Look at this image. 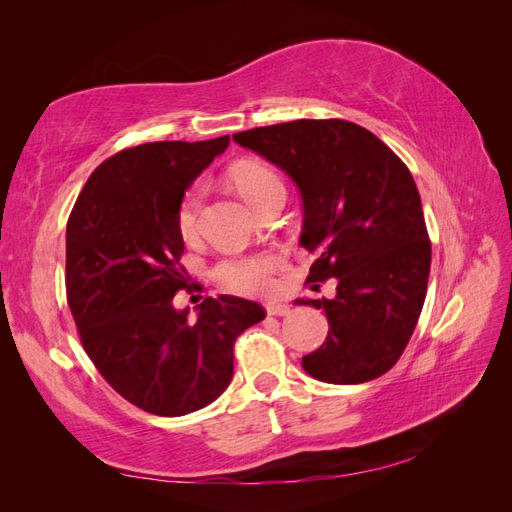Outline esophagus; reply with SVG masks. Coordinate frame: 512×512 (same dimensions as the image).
I'll list each match as a JSON object with an SVG mask.
<instances>
[{
	"mask_svg": "<svg viewBox=\"0 0 512 512\" xmlns=\"http://www.w3.org/2000/svg\"><path fill=\"white\" fill-rule=\"evenodd\" d=\"M267 314L269 316H288L290 305H286V303H267Z\"/></svg>",
	"mask_w": 512,
	"mask_h": 512,
	"instance_id": "obj_1",
	"label": "esophagus"
}]
</instances>
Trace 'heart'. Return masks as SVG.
Segmentation results:
<instances>
[{
  "label": "heart",
  "instance_id": "obj_1",
  "mask_svg": "<svg viewBox=\"0 0 512 512\" xmlns=\"http://www.w3.org/2000/svg\"><path fill=\"white\" fill-rule=\"evenodd\" d=\"M230 179L241 196L258 209L269 196L282 192L284 181L273 168L256 162H243L230 170ZM200 200H203V185L196 183L185 192L179 211H177V226L183 239H192L198 230V211ZM282 258L277 254H252V256H228L218 267H215V277L220 284L232 292L239 294H258L265 292L271 286V275L280 267Z\"/></svg>",
  "mask_w": 512,
  "mask_h": 512
}]
</instances>
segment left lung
I'll use <instances>...</instances> for the list:
<instances>
[{
  "label": "left lung",
  "instance_id": "8db88e82",
  "mask_svg": "<svg viewBox=\"0 0 512 512\" xmlns=\"http://www.w3.org/2000/svg\"><path fill=\"white\" fill-rule=\"evenodd\" d=\"M232 141L280 166L303 198L299 243L314 254L307 282L335 280L329 335L303 356L309 376L361 384L386 374L421 316L431 267L421 196L408 166L376 134L344 119H299Z\"/></svg>",
  "mask_w": 512,
  "mask_h": 512
}]
</instances>
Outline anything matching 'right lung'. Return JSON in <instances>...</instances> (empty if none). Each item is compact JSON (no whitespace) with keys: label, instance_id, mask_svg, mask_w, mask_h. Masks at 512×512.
I'll use <instances>...</instances> for the list:
<instances>
[{"label":"right lung","instance_id":"right-lung-1","mask_svg":"<svg viewBox=\"0 0 512 512\" xmlns=\"http://www.w3.org/2000/svg\"><path fill=\"white\" fill-rule=\"evenodd\" d=\"M228 143L220 136L123 149L91 173L68 220L66 290L81 344L123 399L158 416L218 399L237 337L267 316L230 294L207 297L196 320L173 305L190 280L179 262V205Z\"/></svg>","mask_w":512,"mask_h":512}]
</instances>
